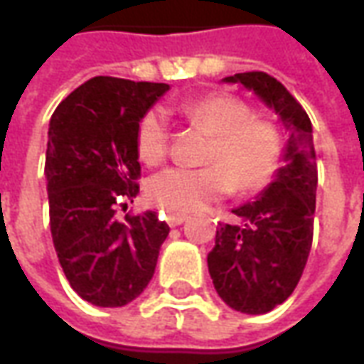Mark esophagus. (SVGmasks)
<instances>
[{"label":"esophagus","mask_w":364,"mask_h":364,"mask_svg":"<svg viewBox=\"0 0 364 364\" xmlns=\"http://www.w3.org/2000/svg\"><path fill=\"white\" fill-rule=\"evenodd\" d=\"M167 224L175 228V226H181L183 222L187 220V214H167Z\"/></svg>","instance_id":"34e87169"}]
</instances>
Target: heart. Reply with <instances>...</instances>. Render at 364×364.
<instances>
[{"mask_svg": "<svg viewBox=\"0 0 364 364\" xmlns=\"http://www.w3.org/2000/svg\"><path fill=\"white\" fill-rule=\"evenodd\" d=\"M179 111L214 134L205 167H169L146 185L154 205L171 214H187L228 195L261 189L273 177L281 159V136L267 120L253 119L252 109L232 95H208L187 101ZM138 156L148 166L166 158L169 127L161 109L144 114L136 134Z\"/></svg>", "mask_w": 364, "mask_h": 364, "instance_id": "1", "label": "heart"}]
</instances>
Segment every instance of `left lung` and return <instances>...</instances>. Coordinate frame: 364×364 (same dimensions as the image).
Returning a JSON list of instances; mask_svg holds the SVG:
<instances>
[{"mask_svg": "<svg viewBox=\"0 0 364 364\" xmlns=\"http://www.w3.org/2000/svg\"><path fill=\"white\" fill-rule=\"evenodd\" d=\"M253 91L287 130L282 166L253 203L234 208L236 224H220L208 253L218 296L237 312L267 314L296 289L312 247L318 169L312 122L287 87L263 72L224 77Z\"/></svg>", "mask_w": 364, "mask_h": 364, "instance_id": "left-lung-1", "label": "left lung"}]
</instances>
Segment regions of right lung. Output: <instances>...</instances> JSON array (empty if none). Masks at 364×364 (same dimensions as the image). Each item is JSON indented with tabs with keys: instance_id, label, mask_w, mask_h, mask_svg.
Segmentation results:
<instances>
[{
	"instance_id": "right-lung-1",
	"label": "right lung",
	"mask_w": 364,
	"mask_h": 364,
	"mask_svg": "<svg viewBox=\"0 0 364 364\" xmlns=\"http://www.w3.org/2000/svg\"><path fill=\"white\" fill-rule=\"evenodd\" d=\"M167 90V83L97 75L50 119L44 175L52 242L70 287L101 308L142 294L169 234L151 210L122 220L114 214L140 193L138 124Z\"/></svg>"
}]
</instances>
